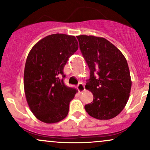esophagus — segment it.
Wrapping results in <instances>:
<instances>
[{"mask_svg": "<svg viewBox=\"0 0 150 150\" xmlns=\"http://www.w3.org/2000/svg\"><path fill=\"white\" fill-rule=\"evenodd\" d=\"M77 89H78L79 92H82L83 91H85V86H84V85L82 83H79L78 85H77Z\"/></svg>", "mask_w": 150, "mask_h": 150, "instance_id": "esophagus-1", "label": "esophagus"}]
</instances>
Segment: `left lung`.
<instances>
[{"label": "left lung", "mask_w": 150, "mask_h": 150, "mask_svg": "<svg viewBox=\"0 0 150 150\" xmlns=\"http://www.w3.org/2000/svg\"><path fill=\"white\" fill-rule=\"evenodd\" d=\"M82 56L90 70L85 88L93 94L85 106L87 113L109 120L123 111L130 96L132 81L126 59L118 48L103 37L77 36Z\"/></svg>", "instance_id": "8db88e82"}]
</instances>
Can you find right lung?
Listing matches in <instances>:
<instances>
[{
  "label": "right lung",
  "instance_id": "1",
  "mask_svg": "<svg viewBox=\"0 0 150 150\" xmlns=\"http://www.w3.org/2000/svg\"><path fill=\"white\" fill-rule=\"evenodd\" d=\"M78 49L74 36L54 34L32 48L25 63L24 89L31 111L37 119L55 123L64 119L77 90L63 82V68Z\"/></svg>",
  "mask_w": 150,
  "mask_h": 150
}]
</instances>
